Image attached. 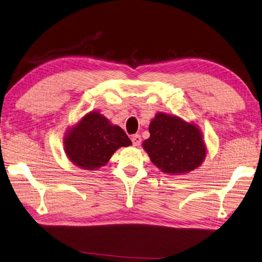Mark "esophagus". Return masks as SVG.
I'll return each mask as SVG.
<instances>
[{
	"label": "esophagus",
	"mask_w": 262,
	"mask_h": 262,
	"mask_svg": "<svg viewBox=\"0 0 262 262\" xmlns=\"http://www.w3.org/2000/svg\"><path fill=\"white\" fill-rule=\"evenodd\" d=\"M132 142H133V145L134 146H138L141 145V142H142V138L140 134H135L132 136Z\"/></svg>",
	"instance_id": "1"
}]
</instances>
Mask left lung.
<instances>
[{"label": "left lung", "mask_w": 262, "mask_h": 262, "mask_svg": "<svg viewBox=\"0 0 262 262\" xmlns=\"http://www.w3.org/2000/svg\"><path fill=\"white\" fill-rule=\"evenodd\" d=\"M148 130L150 137L143 142V147L163 172L185 173L204 160L206 146L195 125L175 116L158 114Z\"/></svg>", "instance_id": "obj_1"}]
</instances>
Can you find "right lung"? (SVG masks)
Segmentation results:
<instances>
[{
  "label": "right lung",
  "instance_id": "add662e5",
  "mask_svg": "<svg viewBox=\"0 0 262 262\" xmlns=\"http://www.w3.org/2000/svg\"><path fill=\"white\" fill-rule=\"evenodd\" d=\"M130 144L119 126H112L97 112L86 115L64 138V150L70 160L86 170L104 166L118 148Z\"/></svg>",
  "mask_w": 262,
  "mask_h": 262
}]
</instances>
